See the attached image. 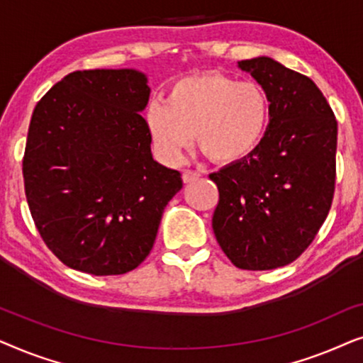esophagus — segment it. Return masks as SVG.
I'll use <instances>...</instances> for the list:
<instances>
[{
  "instance_id": "1",
  "label": "esophagus",
  "mask_w": 363,
  "mask_h": 363,
  "mask_svg": "<svg viewBox=\"0 0 363 363\" xmlns=\"http://www.w3.org/2000/svg\"><path fill=\"white\" fill-rule=\"evenodd\" d=\"M182 178H183V183H191L200 178V173L193 172V170H185L182 173Z\"/></svg>"
}]
</instances>
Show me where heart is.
Here are the masks:
<instances>
[{
	"label": "heart",
	"mask_w": 363,
	"mask_h": 363,
	"mask_svg": "<svg viewBox=\"0 0 363 363\" xmlns=\"http://www.w3.org/2000/svg\"><path fill=\"white\" fill-rule=\"evenodd\" d=\"M145 127L158 155L180 163L196 133L211 160L238 162L251 155L269 122V99L259 84L216 72L173 82L167 102L145 108Z\"/></svg>",
	"instance_id": "obj_1"
}]
</instances>
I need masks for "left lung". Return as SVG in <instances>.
I'll use <instances>...</instances> for the list:
<instances>
[{
  "label": "left lung",
  "instance_id": "8db88e82",
  "mask_svg": "<svg viewBox=\"0 0 363 363\" xmlns=\"http://www.w3.org/2000/svg\"><path fill=\"white\" fill-rule=\"evenodd\" d=\"M264 89L269 123L255 152L210 178L218 245L240 269L266 271L297 259L334 198L337 121L319 87L267 56L238 62Z\"/></svg>",
  "mask_w": 363,
  "mask_h": 363
}]
</instances>
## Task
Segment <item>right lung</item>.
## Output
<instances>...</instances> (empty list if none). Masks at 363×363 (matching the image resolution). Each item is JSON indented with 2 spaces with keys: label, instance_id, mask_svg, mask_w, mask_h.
Masks as SVG:
<instances>
[{
  "label": "right lung",
  "instance_id": "obj_1",
  "mask_svg": "<svg viewBox=\"0 0 363 363\" xmlns=\"http://www.w3.org/2000/svg\"><path fill=\"white\" fill-rule=\"evenodd\" d=\"M137 69L67 74L38 102L23 160L31 216L49 250L72 269H135L155 242L180 172L153 160Z\"/></svg>",
  "mask_w": 363,
  "mask_h": 363
}]
</instances>
